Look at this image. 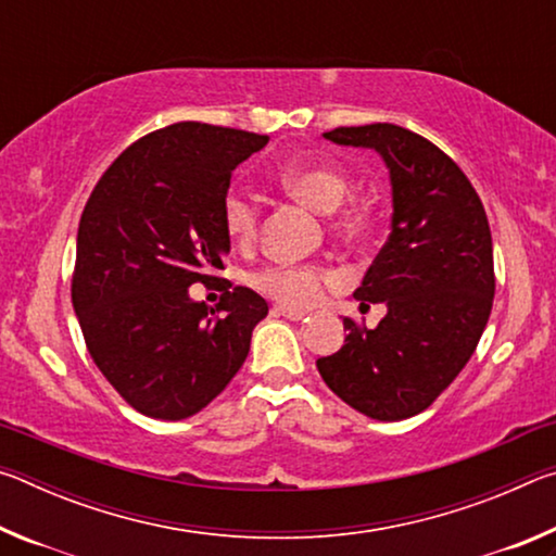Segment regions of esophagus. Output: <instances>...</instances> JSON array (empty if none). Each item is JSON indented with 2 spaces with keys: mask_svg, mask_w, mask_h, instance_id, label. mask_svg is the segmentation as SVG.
<instances>
[{
  "mask_svg": "<svg viewBox=\"0 0 556 556\" xmlns=\"http://www.w3.org/2000/svg\"><path fill=\"white\" fill-rule=\"evenodd\" d=\"M271 314L281 316V318H289V321H301L306 314L304 312H294V308H285V306H275L271 308Z\"/></svg>",
  "mask_w": 556,
  "mask_h": 556,
  "instance_id": "34e87169",
  "label": "esophagus"
}]
</instances>
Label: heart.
Listing matches in <instances>:
<instances>
[{
    "label": "heart",
    "mask_w": 556,
    "mask_h": 556,
    "mask_svg": "<svg viewBox=\"0 0 556 556\" xmlns=\"http://www.w3.org/2000/svg\"><path fill=\"white\" fill-rule=\"evenodd\" d=\"M277 181L291 199L301 201L318 213H333L351 191V181H348L345 172L331 164L287 168V172L279 174ZM220 218L225 235L235 244H250L257 238L260 211L248 193L235 191V188L225 193L220 203ZM368 211L363 205H351V208L338 215L333 228L345 238H357V235L368 230ZM328 279H331V271L318 265H269L255 271L250 277V285L271 301H277L279 306L306 308L316 304Z\"/></svg>",
    "instance_id": "obj_1"
}]
</instances>
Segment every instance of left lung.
Here are the masks:
<instances>
[{
    "instance_id": "1",
    "label": "left lung",
    "mask_w": 556,
    "mask_h": 556,
    "mask_svg": "<svg viewBox=\"0 0 556 556\" xmlns=\"http://www.w3.org/2000/svg\"><path fill=\"white\" fill-rule=\"evenodd\" d=\"M324 137L380 154L392 232L353 294L388 314L372 331L345 318L341 351L318 357L316 368L365 417L400 421L427 409L481 341L495 294L491 228L466 174L429 139L388 122Z\"/></svg>"
}]
</instances>
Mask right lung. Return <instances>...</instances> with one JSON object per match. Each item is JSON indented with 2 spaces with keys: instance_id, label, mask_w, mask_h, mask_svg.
<instances>
[{
  "instance_id": "right-lung-1",
  "label": "right lung",
  "mask_w": 556,
  "mask_h": 556,
  "mask_svg": "<svg viewBox=\"0 0 556 556\" xmlns=\"http://www.w3.org/2000/svg\"><path fill=\"white\" fill-rule=\"evenodd\" d=\"M265 135L176 122L127 147L78 225L73 308L92 361L137 412L193 417L228 388L269 306L248 287L211 308L188 289L230 252L220 203Z\"/></svg>"
}]
</instances>
